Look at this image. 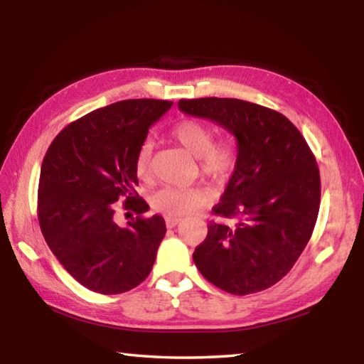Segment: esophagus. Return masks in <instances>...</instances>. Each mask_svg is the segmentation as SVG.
<instances>
[{
    "label": "esophagus",
    "mask_w": 364,
    "mask_h": 364,
    "mask_svg": "<svg viewBox=\"0 0 364 364\" xmlns=\"http://www.w3.org/2000/svg\"><path fill=\"white\" fill-rule=\"evenodd\" d=\"M165 223H167V228H175L181 223V218H175V217H167L165 218Z\"/></svg>",
    "instance_id": "obj_1"
}]
</instances>
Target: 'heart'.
I'll return each instance as SVG.
<instances>
[{
	"label": "heart",
	"mask_w": 364,
	"mask_h": 364,
	"mask_svg": "<svg viewBox=\"0 0 364 364\" xmlns=\"http://www.w3.org/2000/svg\"><path fill=\"white\" fill-rule=\"evenodd\" d=\"M171 136L199 160L202 173L215 181L230 180L237 167V147L230 139L213 141V128L197 119H184L175 123ZM152 139L146 138L134 156V173L141 183H151ZM207 194L196 188H164L152 197V207L167 217H183L193 213L207 202Z\"/></svg>",
	"instance_id": "1"
}]
</instances>
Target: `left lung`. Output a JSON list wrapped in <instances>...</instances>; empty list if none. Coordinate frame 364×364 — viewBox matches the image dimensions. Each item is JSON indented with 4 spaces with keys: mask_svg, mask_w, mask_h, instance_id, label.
<instances>
[{
    "mask_svg": "<svg viewBox=\"0 0 364 364\" xmlns=\"http://www.w3.org/2000/svg\"><path fill=\"white\" fill-rule=\"evenodd\" d=\"M184 114L218 123L237 141V167L212 208L234 225H208L193 258L202 276L232 295L264 291L291 271L315 230L321 180L294 123L273 109L232 97L178 102Z\"/></svg>",
    "mask_w": 364,
    "mask_h": 364,
    "instance_id": "left-lung-1",
    "label": "left lung"
}]
</instances>
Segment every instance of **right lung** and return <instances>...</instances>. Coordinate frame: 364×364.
<instances>
[{"label":"right lung","instance_id":"add662e5","mask_svg":"<svg viewBox=\"0 0 364 364\" xmlns=\"http://www.w3.org/2000/svg\"><path fill=\"white\" fill-rule=\"evenodd\" d=\"M170 101L127 100L110 104L60 132L41 164L38 221L46 244L73 279L104 295L132 291L156 262L165 236L160 215L136 193L134 156L149 127ZM123 201L137 213L127 227L116 223Z\"/></svg>","mask_w":364,"mask_h":364}]
</instances>
